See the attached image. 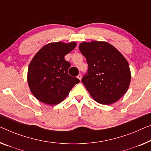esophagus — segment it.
Returning <instances> with one entry per match:
<instances>
[{"mask_svg":"<svg viewBox=\"0 0 151 151\" xmlns=\"http://www.w3.org/2000/svg\"><path fill=\"white\" fill-rule=\"evenodd\" d=\"M77 78H78L79 80H81V74H79V75H78L77 76Z\"/></svg>","mask_w":151,"mask_h":151,"instance_id":"34e87169","label":"esophagus"}]
</instances>
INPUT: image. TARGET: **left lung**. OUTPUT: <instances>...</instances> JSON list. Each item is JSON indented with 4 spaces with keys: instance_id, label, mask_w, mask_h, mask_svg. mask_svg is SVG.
<instances>
[{
    "instance_id": "8db88e82",
    "label": "left lung",
    "mask_w": 151,
    "mask_h": 151,
    "mask_svg": "<svg viewBox=\"0 0 151 151\" xmlns=\"http://www.w3.org/2000/svg\"><path fill=\"white\" fill-rule=\"evenodd\" d=\"M79 50L87 60L88 70L82 82L94 100L102 104L116 102L125 93L131 81L129 64L107 42H83Z\"/></svg>"
}]
</instances>
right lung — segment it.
<instances>
[{
    "label": "right lung",
    "mask_w": 151,
    "mask_h": 151,
    "mask_svg": "<svg viewBox=\"0 0 151 151\" xmlns=\"http://www.w3.org/2000/svg\"><path fill=\"white\" fill-rule=\"evenodd\" d=\"M76 43L56 42L42 47L30 62L28 83L35 97L48 105L59 104L68 95L78 78L68 74L70 66L64 56L75 48Z\"/></svg>",
    "instance_id": "add662e5"
}]
</instances>
